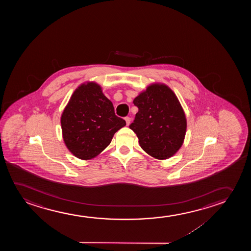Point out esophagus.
I'll return each mask as SVG.
<instances>
[{"mask_svg": "<svg viewBox=\"0 0 251 251\" xmlns=\"http://www.w3.org/2000/svg\"><path fill=\"white\" fill-rule=\"evenodd\" d=\"M125 121H126V124H127V126L130 124L131 123V118L130 117H125Z\"/></svg>", "mask_w": 251, "mask_h": 251, "instance_id": "obj_1", "label": "esophagus"}]
</instances>
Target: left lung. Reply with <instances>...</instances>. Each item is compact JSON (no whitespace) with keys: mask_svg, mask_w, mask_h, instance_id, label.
Returning a JSON list of instances; mask_svg holds the SVG:
<instances>
[{"mask_svg":"<svg viewBox=\"0 0 251 251\" xmlns=\"http://www.w3.org/2000/svg\"><path fill=\"white\" fill-rule=\"evenodd\" d=\"M133 103L139 110L129 127L141 148L158 159L172 157L182 147L187 128L185 114L175 93L165 84L155 83Z\"/></svg>","mask_w":251,"mask_h":251,"instance_id":"left-lung-1","label":"left lung"}]
</instances>
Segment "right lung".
Instances as JSON below:
<instances>
[{
  "mask_svg": "<svg viewBox=\"0 0 251 251\" xmlns=\"http://www.w3.org/2000/svg\"><path fill=\"white\" fill-rule=\"evenodd\" d=\"M61 125L66 147L77 158L88 160L110 145L126 122L116 116L101 86L87 82L73 93L62 112Z\"/></svg>",
  "mask_w": 251,
  "mask_h": 251,
  "instance_id": "right-lung-1",
  "label": "right lung"
}]
</instances>
